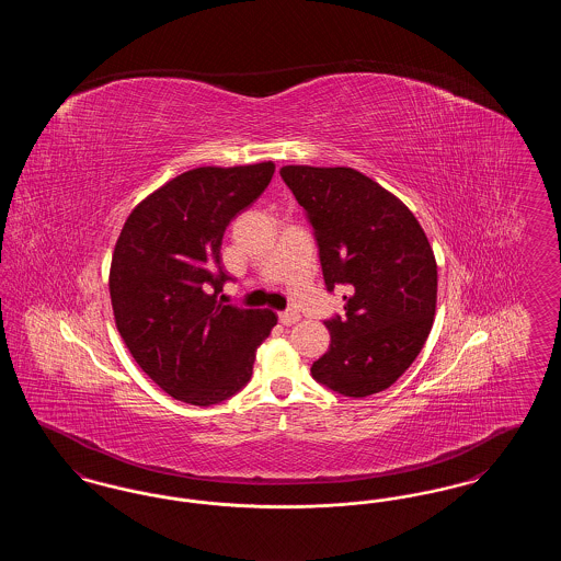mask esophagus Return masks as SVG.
<instances>
[{"label":"esophagus","mask_w":561,"mask_h":561,"mask_svg":"<svg viewBox=\"0 0 561 561\" xmlns=\"http://www.w3.org/2000/svg\"><path fill=\"white\" fill-rule=\"evenodd\" d=\"M279 321L284 325H293L296 321H300V316L296 311H284V313H279Z\"/></svg>","instance_id":"obj_1"}]
</instances>
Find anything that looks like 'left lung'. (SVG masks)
<instances>
[{
    "label": "left lung",
    "instance_id": "1",
    "mask_svg": "<svg viewBox=\"0 0 561 561\" xmlns=\"http://www.w3.org/2000/svg\"><path fill=\"white\" fill-rule=\"evenodd\" d=\"M320 245L325 288L348 286L345 320L325 321L330 347L313 378L345 398L389 389L425 347L437 305L427 236L391 191L353 168L284 165Z\"/></svg>",
    "mask_w": 561,
    "mask_h": 561
}]
</instances>
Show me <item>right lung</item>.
I'll return each mask as SVG.
<instances>
[{
	"instance_id": "obj_1",
	"label": "right lung",
	"mask_w": 561,
	"mask_h": 561,
	"mask_svg": "<svg viewBox=\"0 0 561 561\" xmlns=\"http://www.w3.org/2000/svg\"><path fill=\"white\" fill-rule=\"evenodd\" d=\"M273 172V161L193 168L124 222L108 271L113 318L134 362L174 400L213 405L236 396L277 323L271 309L216 300L229 279L220 271L225 229Z\"/></svg>"
}]
</instances>
